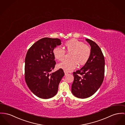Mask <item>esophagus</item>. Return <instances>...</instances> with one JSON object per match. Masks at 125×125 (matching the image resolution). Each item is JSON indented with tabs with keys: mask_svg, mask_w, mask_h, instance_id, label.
Returning <instances> with one entry per match:
<instances>
[{
	"mask_svg": "<svg viewBox=\"0 0 125 125\" xmlns=\"http://www.w3.org/2000/svg\"><path fill=\"white\" fill-rule=\"evenodd\" d=\"M64 73H65V75H67V74H68V73H67V72H66L65 71H64Z\"/></svg>",
	"mask_w": 125,
	"mask_h": 125,
	"instance_id": "1",
	"label": "esophagus"
}]
</instances>
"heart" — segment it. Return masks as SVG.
I'll return each mask as SVG.
<instances>
[{"mask_svg":"<svg viewBox=\"0 0 125 125\" xmlns=\"http://www.w3.org/2000/svg\"><path fill=\"white\" fill-rule=\"evenodd\" d=\"M66 50L70 53V59L66 60L58 65L60 68L68 72L73 70L77 66L86 64L91 55V49L87 45L76 39H71L65 43ZM55 58L59 61H63L66 56L65 51L59 47L54 48L53 51Z\"/></svg>","mask_w":125,"mask_h":125,"instance_id":"obj_1","label":"heart"}]
</instances>
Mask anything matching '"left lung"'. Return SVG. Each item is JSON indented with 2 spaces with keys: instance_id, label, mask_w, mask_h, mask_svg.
I'll return each instance as SVG.
<instances>
[{
  "instance_id": "left-lung-1",
  "label": "left lung",
  "mask_w": 125,
  "mask_h": 125,
  "mask_svg": "<svg viewBox=\"0 0 125 125\" xmlns=\"http://www.w3.org/2000/svg\"><path fill=\"white\" fill-rule=\"evenodd\" d=\"M91 46V55L86 64L73 72L72 94L78 98H86L95 94L104 78L105 59L99 46L93 41L86 39Z\"/></svg>"
}]
</instances>
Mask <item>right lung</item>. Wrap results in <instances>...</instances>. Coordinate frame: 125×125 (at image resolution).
I'll return each mask as SVG.
<instances>
[{"label": "right lung", "mask_w": 125, "mask_h": 125, "mask_svg": "<svg viewBox=\"0 0 125 125\" xmlns=\"http://www.w3.org/2000/svg\"><path fill=\"white\" fill-rule=\"evenodd\" d=\"M61 44L59 39L44 38L35 43L27 52L25 81L31 92L39 98L48 99L55 96L65 75L61 68L51 73L56 64L53 50Z\"/></svg>", "instance_id": "1"}]
</instances>
